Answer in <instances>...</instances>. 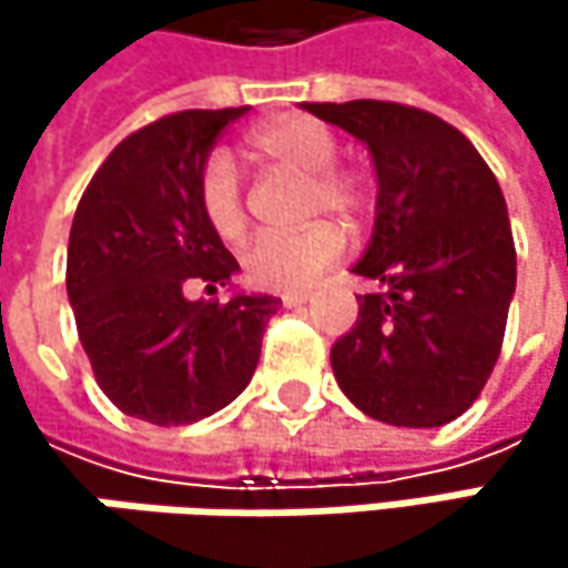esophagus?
<instances>
[{
    "label": "esophagus",
    "instance_id": "obj_1",
    "mask_svg": "<svg viewBox=\"0 0 568 568\" xmlns=\"http://www.w3.org/2000/svg\"><path fill=\"white\" fill-rule=\"evenodd\" d=\"M308 298H312L308 292H285L283 305H285V308H298V305H305Z\"/></svg>",
    "mask_w": 568,
    "mask_h": 568
}]
</instances>
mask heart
I'll list each match as a JSON object with an SVG mask.
<instances>
[{
	"mask_svg": "<svg viewBox=\"0 0 568 568\" xmlns=\"http://www.w3.org/2000/svg\"><path fill=\"white\" fill-rule=\"evenodd\" d=\"M246 154L266 168L302 173L305 216L335 213L352 216L362 206V190L355 176L335 171V134L305 114H283L253 128L243 141ZM200 213L210 230L233 243L246 233V203L236 168L226 154H210L196 180ZM345 250V236L332 223H312L295 233H266L253 240L243 253V276L256 288H305L315 283Z\"/></svg>",
	"mask_w": 568,
	"mask_h": 568,
	"instance_id": "obj_1",
	"label": "heart"
}]
</instances>
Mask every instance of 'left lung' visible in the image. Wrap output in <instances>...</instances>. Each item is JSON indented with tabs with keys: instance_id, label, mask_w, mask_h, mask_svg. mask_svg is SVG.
I'll return each instance as SVG.
<instances>
[{
	"instance_id": "obj_1",
	"label": "left lung",
	"mask_w": 568,
	"mask_h": 568,
	"mask_svg": "<svg viewBox=\"0 0 568 568\" xmlns=\"http://www.w3.org/2000/svg\"><path fill=\"white\" fill-rule=\"evenodd\" d=\"M348 131L378 176L375 230L352 273L358 322L332 345L345 397L395 427H440L484 392L516 292L507 200L477 148L437 114L395 101L305 104Z\"/></svg>"
}]
</instances>
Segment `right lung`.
I'll return each mask as SVG.
<instances>
[{
    "mask_svg": "<svg viewBox=\"0 0 568 568\" xmlns=\"http://www.w3.org/2000/svg\"><path fill=\"white\" fill-rule=\"evenodd\" d=\"M250 108L180 111L124 138L91 176L68 236V302L101 392L171 427L243 395L276 295L190 302L183 285H230L240 263L200 213L196 180L226 124Z\"/></svg>",
    "mask_w": 568,
    "mask_h": 568,
    "instance_id": "right-lung-1",
    "label": "right lung"
}]
</instances>
